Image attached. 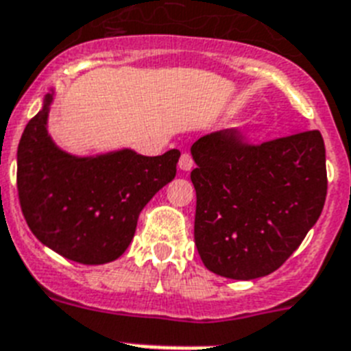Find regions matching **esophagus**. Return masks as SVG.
I'll list each match as a JSON object with an SVG mask.
<instances>
[{"label": "esophagus", "mask_w": 351, "mask_h": 351, "mask_svg": "<svg viewBox=\"0 0 351 351\" xmlns=\"http://www.w3.org/2000/svg\"><path fill=\"white\" fill-rule=\"evenodd\" d=\"M179 169L182 170V172H190L191 169H193V160H191L190 154H184L181 156V160H179Z\"/></svg>", "instance_id": "obj_1"}]
</instances>
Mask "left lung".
Returning a JSON list of instances; mask_svg holds the SVG:
<instances>
[{
    "mask_svg": "<svg viewBox=\"0 0 351 351\" xmlns=\"http://www.w3.org/2000/svg\"><path fill=\"white\" fill-rule=\"evenodd\" d=\"M197 169L195 245L220 277L254 280L284 265L322 215L326 197L319 131L247 145L238 131L191 145Z\"/></svg>",
    "mask_w": 351,
    "mask_h": 351,
    "instance_id": "8db88e82",
    "label": "left lung"
}]
</instances>
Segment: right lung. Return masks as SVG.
Segmentation results:
<instances>
[{
	"label": "right lung",
	"mask_w": 351,
	"mask_h": 351,
	"mask_svg": "<svg viewBox=\"0 0 351 351\" xmlns=\"http://www.w3.org/2000/svg\"><path fill=\"white\" fill-rule=\"evenodd\" d=\"M55 88L26 124L17 147V191L40 243L82 265L112 263L133 241L147 202L176 178L181 152L142 156L130 147L76 156L47 130Z\"/></svg>",
	"instance_id": "right-lung-1"
}]
</instances>
